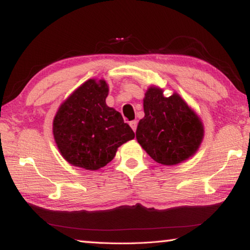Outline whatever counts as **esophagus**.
Listing matches in <instances>:
<instances>
[{
  "instance_id": "esophagus-1",
  "label": "esophagus",
  "mask_w": 250,
  "mask_h": 250,
  "mask_svg": "<svg viewBox=\"0 0 250 250\" xmlns=\"http://www.w3.org/2000/svg\"><path fill=\"white\" fill-rule=\"evenodd\" d=\"M137 125H138V121L137 120H133V121L130 122V126H131V128H132L133 131L137 130Z\"/></svg>"
}]
</instances>
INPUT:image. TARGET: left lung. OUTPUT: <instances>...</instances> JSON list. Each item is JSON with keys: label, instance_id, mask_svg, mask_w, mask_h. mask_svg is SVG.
<instances>
[{"label": "left lung", "instance_id": "8db88e82", "mask_svg": "<svg viewBox=\"0 0 250 250\" xmlns=\"http://www.w3.org/2000/svg\"><path fill=\"white\" fill-rule=\"evenodd\" d=\"M145 118L139 121L137 140L155 162L175 166L191 158L200 147L204 126L188 104L174 92L150 87L143 99Z\"/></svg>", "mask_w": 250, "mask_h": 250}]
</instances>
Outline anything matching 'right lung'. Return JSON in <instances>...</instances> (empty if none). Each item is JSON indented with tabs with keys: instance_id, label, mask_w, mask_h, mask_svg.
I'll return each instance as SVG.
<instances>
[{
	"instance_id": "right-lung-1",
	"label": "right lung",
	"mask_w": 250,
	"mask_h": 250,
	"mask_svg": "<svg viewBox=\"0 0 250 250\" xmlns=\"http://www.w3.org/2000/svg\"><path fill=\"white\" fill-rule=\"evenodd\" d=\"M108 84L89 79L61 104L53 133L61 154L71 166L99 170L115 158L117 149L134 132L121 113L105 104Z\"/></svg>"
}]
</instances>
